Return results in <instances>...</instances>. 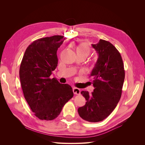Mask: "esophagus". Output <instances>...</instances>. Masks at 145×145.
<instances>
[{
	"mask_svg": "<svg viewBox=\"0 0 145 145\" xmlns=\"http://www.w3.org/2000/svg\"><path fill=\"white\" fill-rule=\"evenodd\" d=\"M73 93L74 94L79 95L80 94V89L77 88H73Z\"/></svg>",
	"mask_w": 145,
	"mask_h": 145,
	"instance_id": "1",
	"label": "esophagus"
}]
</instances>
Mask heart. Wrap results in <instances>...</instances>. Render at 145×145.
I'll use <instances>...</instances> for the list:
<instances>
[{
  "label": "heart",
  "mask_w": 145,
  "mask_h": 145,
  "mask_svg": "<svg viewBox=\"0 0 145 145\" xmlns=\"http://www.w3.org/2000/svg\"><path fill=\"white\" fill-rule=\"evenodd\" d=\"M76 52L77 54H84L88 56L90 54V49L86 44L83 43V44H80L77 46L76 48Z\"/></svg>",
  "instance_id": "heart-1"
}]
</instances>
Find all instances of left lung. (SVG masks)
Listing matches in <instances>:
<instances>
[{
    "instance_id": "1",
    "label": "left lung",
    "mask_w": 145,
    "mask_h": 145,
    "mask_svg": "<svg viewBox=\"0 0 145 145\" xmlns=\"http://www.w3.org/2000/svg\"><path fill=\"white\" fill-rule=\"evenodd\" d=\"M92 46L99 56L89 76L94 89L91 94L81 92L86 102L78 113L86 121L99 122L110 115L119 102L125 73L121 56L112 43L100 39Z\"/></svg>"
}]
</instances>
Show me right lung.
Here are the masks:
<instances>
[{"mask_svg": "<svg viewBox=\"0 0 145 145\" xmlns=\"http://www.w3.org/2000/svg\"><path fill=\"white\" fill-rule=\"evenodd\" d=\"M65 39L57 35L34 41L20 63L19 76L25 99L34 115L42 120L58 117L74 95L71 86L50 78L57 66V51Z\"/></svg>", "mask_w": 145, "mask_h": 145, "instance_id": "obj_1", "label": "right lung"}]
</instances>
